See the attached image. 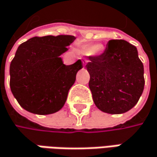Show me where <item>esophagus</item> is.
Here are the masks:
<instances>
[{
  "mask_svg": "<svg viewBox=\"0 0 157 157\" xmlns=\"http://www.w3.org/2000/svg\"><path fill=\"white\" fill-rule=\"evenodd\" d=\"M87 62H88L87 59H83V65H85V64H86Z\"/></svg>",
  "mask_w": 157,
  "mask_h": 157,
  "instance_id": "34e87169",
  "label": "esophagus"
}]
</instances>
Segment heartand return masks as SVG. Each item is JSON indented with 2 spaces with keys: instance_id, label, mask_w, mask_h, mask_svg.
I'll use <instances>...</instances> for the list:
<instances>
[{
  "instance_id": "1",
  "label": "heart",
  "mask_w": 157,
  "mask_h": 157,
  "mask_svg": "<svg viewBox=\"0 0 157 157\" xmlns=\"http://www.w3.org/2000/svg\"><path fill=\"white\" fill-rule=\"evenodd\" d=\"M101 48H102V46L100 44H93V45H90V47H88L86 51L90 54H95V53H97L98 51H100Z\"/></svg>"
}]
</instances>
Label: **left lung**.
Here are the masks:
<instances>
[{"label": "left lung", "instance_id": "1", "mask_svg": "<svg viewBox=\"0 0 157 157\" xmlns=\"http://www.w3.org/2000/svg\"><path fill=\"white\" fill-rule=\"evenodd\" d=\"M89 87L97 107L123 114L139 101L145 85L144 67L137 48L124 40H110L105 51L90 56Z\"/></svg>", "mask_w": 157, "mask_h": 157}]
</instances>
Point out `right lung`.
Listing matches in <instances>:
<instances>
[{"mask_svg": "<svg viewBox=\"0 0 157 157\" xmlns=\"http://www.w3.org/2000/svg\"><path fill=\"white\" fill-rule=\"evenodd\" d=\"M75 39L73 35L35 36L18 46L10 67V86L24 109L50 115L63 107L82 67L81 59L66 66L59 57Z\"/></svg>", "mask_w": 157, "mask_h": 157, "instance_id": "add662e5", "label": "right lung"}]
</instances>
